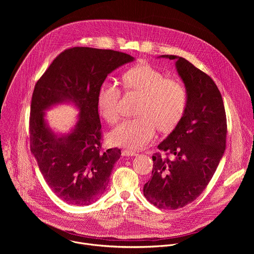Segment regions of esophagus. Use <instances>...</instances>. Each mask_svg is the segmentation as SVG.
<instances>
[{"label": "esophagus", "mask_w": 254, "mask_h": 254, "mask_svg": "<svg viewBox=\"0 0 254 254\" xmlns=\"http://www.w3.org/2000/svg\"><path fill=\"white\" fill-rule=\"evenodd\" d=\"M122 155H123V156H137L138 153H136L135 151H132V150L125 149V150L122 151Z\"/></svg>", "instance_id": "obj_1"}]
</instances>
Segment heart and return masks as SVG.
Returning a JSON list of instances; mask_svg holds the SVG:
<instances>
[{"label":"heart","mask_w":254,"mask_h":254,"mask_svg":"<svg viewBox=\"0 0 254 254\" xmlns=\"http://www.w3.org/2000/svg\"><path fill=\"white\" fill-rule=\"evenodd\" d=\"M127 90L142 95L137 118L126 119L109 134L113 145L131 150L144 148L155 137L157 126L168 132L176 127L187 107V92L180 82L166 76L149 64L137 65L123 75ZM121 89L113 80L106 79L98 93V108L102 116L115 123L120 117Z\"/></svg>","instance_id":"obj_1"}]
</instances>
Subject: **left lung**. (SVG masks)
<instances>
[{
    "mask_svg": "<svg viewBox=\"0 0 254 254\" xmlns=\"http://www.w3.org/2000/svg\"><path fill=\"white\" fill-rule=\"evenodd\" d=\"M175 68L187 92V107L180 122L152 156L150 180L144 186L146 199L163 209H177L193 201L214 175L226 147L227 121L222 96L214 81L181 57Z\"/></svg>",
    "mask_w": 254,
    "mask_h": 254,
    "instance_id": "left-lung-1",
    "label": "left lung"
}]
</instances>
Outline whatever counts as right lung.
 Returning <instances> with one entry per match:
<instances>
[{"label": "right lung", "mask_w": 254, "mask_h": 254, "mask_svg": "<svg viewBox=\"0 0 254 254\" xmlns=\"http://www.w3.org/2000/svg\"><path fill=\"white\" fill-rule=\"evenodd\" d=\"M134 61L112 50L75 47L57 57L35 85L31 150L45 181L64 202L89 205L106 191L121 151H102L98 93L109 73ZM65 103L79 112L73 128L60 133L49 126L45 111Z\"/></svg>", "instance_id": "1"}]
</instances>
